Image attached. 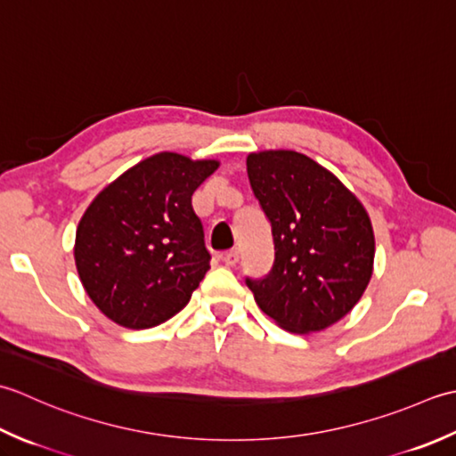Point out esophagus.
Here are the masks:
<instances>
[{
	"instance_id": "1",
	"label": "esophagus",
	"mask_w": 456,
	"mask_h": 456,
	"mask_svg": "<svg viewBox=\"0 0 456 456\" xmlns=\"http://www.w3.org/2000/svg\"><path fill=\"white\" fill-rule=\"evenodd\" d=\"M222 259H224L226 265H236L240 262V249H230V252L224 254Z\"/></svg>"
}]
</instances>
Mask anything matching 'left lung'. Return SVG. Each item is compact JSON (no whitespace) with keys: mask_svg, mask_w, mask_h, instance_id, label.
I'll list each match as a JSON object with an SVG mask.
<instances>
[{"mask_svg":"<svg viewBox=\"0 0 456 456\" xmlns=\"http://www.w3.org/2000/svg\"><path fill=\"white\" fill-rule=\"evenodd\" d=\"M248 179L272 224L275 259L246 277L259 309L281 329L317 332L352 311L374 267L366 208L330 171L297 151H259Z\"/></svg>","mask_w":456,"mask_h":456,"instance_id":"1","label":"left lung"}]
</instances>
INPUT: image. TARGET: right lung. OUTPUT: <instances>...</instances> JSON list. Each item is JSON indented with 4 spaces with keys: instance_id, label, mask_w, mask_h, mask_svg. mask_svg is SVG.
<instances>
[{
    "instance_id": "right-lung-1",
    "label": "right lung",
    "mask_w": 456,
    "mask_h": 456,
    "mask_svg": "<svg viewBox=\"0 0 456 456\" xmlns=\"http://www.w3.org/2000/svg\"><path fill=\"white\" fill-rule=\"evenodd\" d=\"M218 161L157 153L92 200L77 228L74 262L88 297L126 329H151L184 309L210 269L192 192Z\"/></svg>"
}]
</instances>
